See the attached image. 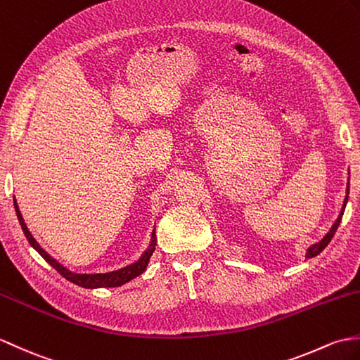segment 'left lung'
<instances>
[{"instance_id":"1","label":"left lung","mask_w":360,"mask_h":360,"mask_svg":"<svg viewBox=\"0 0 360 360\" xmlns=\"http://www.w3.org/2000/svg\"><path fill=\"white\" fill-rule=\"evenodd\" d=\"M348 193H349V186H348V188H347V196H345V200H344V205H342V212H340V214H339L338 221L333 224V227H331V230L327 233V235H325L319 242H316L314 245H311L310 248H308V252H307L305 257H314V256H317V255H319V253L322 252V250H323L325 247H327V245L330 244V240L333 239L334 233H336V230H338V227H339V224H340V221H342V216H344L345 205H347V200H348Z\"/></svg>"}]
</instances>
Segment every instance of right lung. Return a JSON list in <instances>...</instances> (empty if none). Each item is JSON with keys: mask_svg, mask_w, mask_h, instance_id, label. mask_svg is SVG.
<instances>
[{"mask_svg": "<svg viewBox=\"0 0 360 360\" xmlns=\"http://www.w3.org/2000/svg\"><path fill=\"white\" fill-rule=\"evenodd\" d=\"M13 205H15V212L16 216H18V221L21 229L24 231V235H26L29 244L37 250V252L46 259V262H49L50 265L53 266V269L60 273L63 278H65L67 281H70L73 283H77V285L82 287V288H107V287H120L122 283L129 282L131 279H135L136 276L142 274L147 269V264L150 261V257H152L153 252H155V247H156V233L153 230L152 233V242H150L148 248L146 250L142 256L138 259L136 262H133L127 266H124V269H120L116 271H110V273H96V274H79V273H73L69 269H65L64 265H61L60 262L50 256L47 252H44L38 242L35 240V238L32 236V233L29 231L26 222L22 219V214L18 208V204H16V199H13Z\"/></svg>", "mask_w": 360, "mask_h": 360, "instance_id": "1", "label": "right lung"}]
</instances>
